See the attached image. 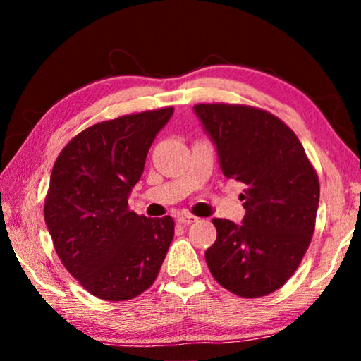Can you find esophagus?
Returning <instances> with one entry per match:
<instances>
[{"mask_svg":"<svg viewBox=\"0 0 361 361\" xmlns=\"http://www.w3.org/2000/svg\"><path fill=\"white\" fill-rule=\"evenodd\" d=\"M197 216L194 215H189V213H183V215H178L176 216V221H178L180 224H191V223H195L197 221Z\"/></svg>","mask_w":361,"mask_h":361,"instance_id":"34e87169","label":"esophagus"}]
</instances>
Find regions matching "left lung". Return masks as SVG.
<instances>
[{
    "label": "left lung",
    "instance_id": "left-lung-1",
    "mask_svg": "<svg viewBox=\"0 0 361 361\" xmlns=\"http://www.w3.org/2000/svg\"><path fill=\"white\" fill-rule=\"evenodd\" d=\"M194 113L216 146L223 175L245 185L242 224L213 218L216 240L207 266L234 295L266 296L295 274L312 239L319 176L295 132L264 109L200 103Z\"/></svg>",
    "mask_w": 361,
    "mask_h": 361
}]
</instances>
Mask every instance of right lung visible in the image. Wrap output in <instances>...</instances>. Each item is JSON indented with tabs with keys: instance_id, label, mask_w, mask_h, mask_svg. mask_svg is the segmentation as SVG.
I'll use <instances>...</instances> for the list:
<instances>
[{
	"instance_id": "add662e5",
	"label": "right lung",
	"mask_w": 361,
	"mask_h": 361,
	"mask_svg": "<svg viewBox=\"0 0 361 361\" xmlns=\"http://www.w3.org/2000/svg\"><path fill=\"white\" fill-rule=\"evenodd\" d=\"M172 114L169 106L90 126L54 164L44 202L54 248L66 271L105 301L148 290L172 243V218L140 216L127 204Z\"/></svg>"
}]
</instances>
